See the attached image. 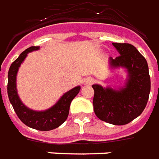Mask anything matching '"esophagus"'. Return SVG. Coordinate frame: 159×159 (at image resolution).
Returning <instances> with one entry per match:
<instances>
[{
    "label": "esophagus",
    "instance_id": "obj_1",
    "mask_svg": "<svg viewBox=\"0 0 159 159\" xmlns=\"http://www.w3.org/2000/svg\"><path fill=\"white\" fill-rule=\"evenodd\" d=\"M93 82H94V79L93 78V77H88L85 80L86 84H93Z\"/></svg>",
    "mask_w": 159,
    "mask_h": 159
}]
</instances>
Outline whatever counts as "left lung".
Here are the masks:
<instances>
[{"label":"left lung","instance_id":"8db88e82","mask_svg":"<svg viewBox=\"0 0 159 159\" xmlns=\"http://www.w3.org/2000/svg\"><path fill=\"white\" fill-rule=\"evenodd\" d=\"M120 56L110 57L112 69L123 67L128 73L124 87L119 89L93 84V111L100 120L116 125L130 123L143 112L150 93V76L145 58L134 46L113 43Z\"/></svg>","mask_w":159,"mask_h":159}]
</instances>
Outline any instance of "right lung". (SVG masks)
Listing matches in <instances>:
<instances>
[{
  "mask_svg": "<svg viewBox=\"0 0 159 159\" xmlns=\"http://www.w3.org/2000/svg\"><path fill=\"white\" fill-rule=\"evenodd\" d=\"M40 47H30L24 51L11 64L8 72L7 93L15 113L24 124L30 128L42 131H48L59 127L68 117L70 105L78 94L80 87L77 86L62 95L55 105L45 111H34L23 103L19 98L16 89V75L20 65L25 61L28 53L39 50Z\"/></svg>",
  "mask_w": 159,
  "mask_h": 159,
  "instance_id": "1",
  "label": "right lung"
}]
</instances>
